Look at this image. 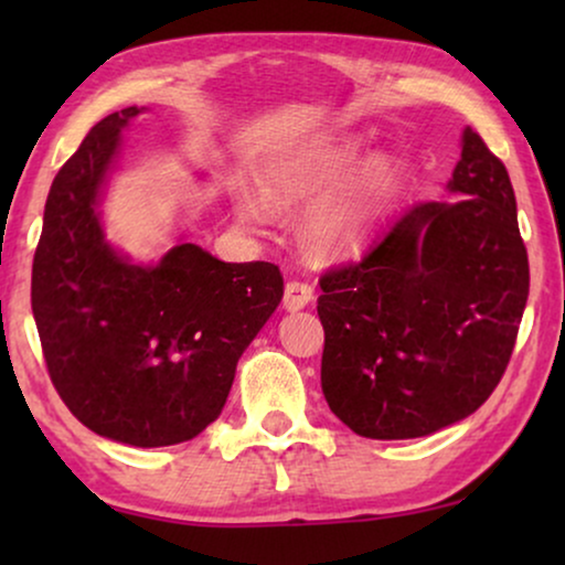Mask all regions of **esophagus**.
<instances>
[{
  "instance_id": "1",
  "label": "esophagus",
  "mask_w": 565,
  "mask_h": 565,
  "mask_svg": "<svg viewBox=\"0 0 565 565\" xmlns=\"http://www.w3.org/2000/svg\"><path fill=\"white\" fill-rule=\"evenodd\" d=\"M311 300H313V288L308 282L290 280L285 285V298H282L285 311H300V308H306Z\"/></svg>"
}]
</instances>
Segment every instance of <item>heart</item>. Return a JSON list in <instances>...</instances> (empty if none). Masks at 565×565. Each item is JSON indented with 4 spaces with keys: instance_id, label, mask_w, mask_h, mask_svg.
Returning <instances> with one entry per match:
<instances>
[{
    "instance_id": "heart-1",
    "label": "heart",
    "mask_w": 565,
    "mask_h": 565,
    "mask_svg": "<svg viewBox=\"0 0 565 565\" xmlns=\"http://www.w3.org/2000/svg\"><path fill=\"white\" fill-rule=\"evenodd\" d=\"M352 149L290 151L273 157L259 169V191L236 188L231 192V207L238 223L257 228L265 226L273 207H296L308 200L323 198L354 164ZM393 167L377 161L375 172L354 184L352 190L329 195L316 203L303 218V238L323 257H344L360 252L373 236L391 205Z\"/></svg>"
}]
</instances>
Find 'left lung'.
Wrapping results in <instances>:
<instances>
[{"label": "left lung", "mask_w": 565, "mask_h": 565, "mask_svg": "<svg viewBox=\"0 0 565 565\" xmlns=\"http://www.w3.org/2000/svg\"><path fill=\"white\" fill-rule=\"evenodd\" d=\"M447 192L321 277V391L354 435L427 437L491 396L530 292L507 167L466 128Z\"/></svg>", "instance_id": "obj_1"}]
</instances>
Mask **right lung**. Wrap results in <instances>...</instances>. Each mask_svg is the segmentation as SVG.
Segmentation results:
<instances>
[{
  "mask_svg": "<svg viewBox=\"0 0 565 565\" xmlns=\"http://www.w3.org/2000/svg\"><path fill=\"white\" fill-rule=\"evenodd\" d=\"M107 115L58 169L33 259V316L58 396L99 437L167 447L218 419L238 358L282 300L269 262H221L180 236L134 262L105 234L122 130Z\"/></svg>",
  "mask_w": 565,
  "mask_h": 565,
  "instance_id": "obj_1",
  "label": "right lung"
}]
</instances>
